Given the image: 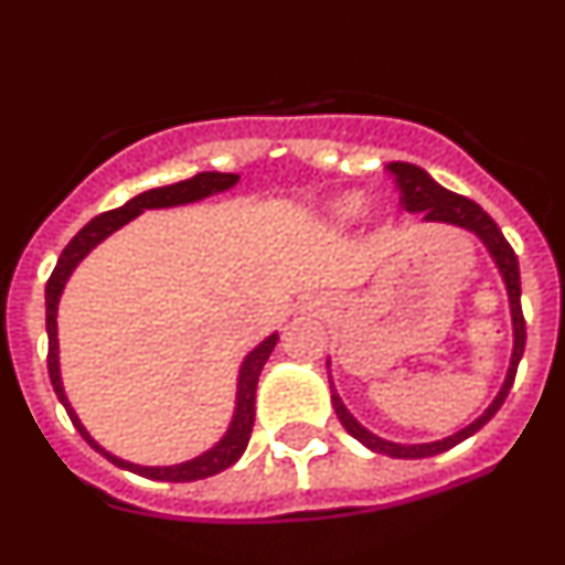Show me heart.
I'll return each instance as SVG.
<instances>
[{
	"label": "heart",
	"instance_id": "b5f03b06",
	"mask_svg": "<svg viewBox=\"0 0 565 565\" xmlns=\"http://www.w3.org/2000/svg\"><path fill=\"white\" fill-rule=\"evenodd\" d=\"M366 196L361 191H344L328 202V215L335 224H352L366 213Z\"/></svg>",
	"mask_w": 565,
	"mask_h": 565
}]
</instances>
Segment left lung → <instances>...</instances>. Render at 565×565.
Returning <instances> with one entry per match:
<instances>
[{
    "mask_svg": "<svg viewBox=\"0 0 565 565\" xmlns=\"http://www.w3.org/2000/svg\"><path fill=\"white\" fill-rule=\"evenodd\" d=\"M391 172H393V177H396V185H398V191H402V204L407 213H420L424 215L426 224L459 226V230L472 232V235L483 243V248L489 250V256H492L494 267H498L500 278H503V284H505V292H509L511 324H514V350H511L509 372H505V380H503V385H500L498 396L492 398V404H489V407L483 409V413L478 415L472 424H467L465 429L457 431V435L443 437V440L413 443V446H407V443H393V440H385V437L374 435V431H369L366 426H363L361 420H358L355 415L344 407V402H341V396L333 388V380H330V402H333L335 415H339L341 426H344V429L350 431L358 443H363L369 451L385 454V457H391V459H426V457H435V454H443V451H448V448L459 446L461 440H467V437L476 435L483 424H489V420L494 418V413L503 407L505 396H509L511 385H514L516 366H520L522 352H525V317H522V303H520V295H522L520 262H516L514 248L509 246V241H505L503 232L498 230V224H494V221L489 218V215L483 213L476 202H472V199L459 196V193L443 188L440 182L431 180L429 172H424V169L415 167V163L396 161V163H391ZM328 369H330V361H328Z\"/></svg>",
    "mask_w": 565,
    "mask_h": 565,
    "instance_id": "8db88e82",
    "label": "left lung"
}]
</instances>
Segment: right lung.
I'll list each match as a JSON object with an SVG mask.
<instances>
[{
  "label": "right lung",
  "instance_id": "1",
  "mask_svg": "<svg viewBox=\"0 0 565 565\" xmlns=\"http://www.w3.org/2000/svg\"><path fill=\"white\" fill-rule=\"evenodd\" d=\"M241 174H226V172H199L188 180L174 182V185H161V188H150V191L139 193L130 202H125L122 207L108 210V213L98 215V218L89 221L71 243H67L65 250H62L60 262H56L54 273H51L49 284H45V333H49V377L51 385H54L56 398L62 402V407L67 409L71 415L73 426L78 429V435L100 454L106 457L111 465L122 467V470L136 472V476L152 478V481H172V483H182V481H199V478L215 476V472L226 470V467L235 465L237 459L243 457V451L248 448L250 440V429H254V415H256V383H259L262 366L267 363L270 352L276 350L278 344V333H270L265 341L254 347L241 363V374H237V396H235V413H232L230 429L224 431L218 443L213 448H207L199 457L180 461V465H167V467H147V465H134L128 459L114 457L111 451H106L87 429L78 420L76 409L71 407L65 396V385H62V374H60V339H56V311H60V298L65 292L67 278L73 276L78 265H82L84 256L89 254L95 246L106 241L108 235H114L117 230H122L128 221H134L136 215H141L145 210H163V207H180V204H191V202H202V199L215 196V193H224L230 188L237 185Z\"/></svg>",
  "mask_w": 565,
  "mask_h": 565
}]
</instances>
